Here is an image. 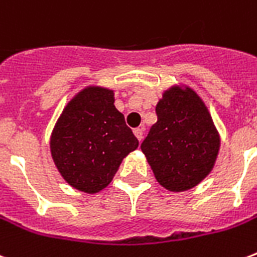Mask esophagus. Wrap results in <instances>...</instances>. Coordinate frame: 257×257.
Here are the masks:
<instances>
[{"label": "esophagus", "instance_id": "obj_1", "mask_svg": "<svg viewBox=\"0 0 257 257\" xmlns=\"http://www.w3.org/2000/svg\"><path fill=\"white\" fill-rule=\"evenodd\" d=\"M133 133H135V136L137 137V140H139V142H142L143 140V129L136 128L135 131H133Z\"/></svg>", "mask_w": 257, "mask_h": 257}]
</instances>
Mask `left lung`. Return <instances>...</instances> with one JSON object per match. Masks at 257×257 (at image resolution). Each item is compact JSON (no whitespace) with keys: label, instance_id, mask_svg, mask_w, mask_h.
<instances>
[{"label":"left lung","instance_id":"1","mask_svg":"<svg viewBox=\"0 0 257 257\" xmlns=\"http://www.w3.org/2000/svg\"><path fill=\"white\" fill-rule=\"evenodd\" d=\"M156 124L142 143L156 181L170 191L193 189L211 171L220 136L194 90L171 87L156 105Z\"/></svg>","mask_w":257,"mask_h":257}]
</instances>
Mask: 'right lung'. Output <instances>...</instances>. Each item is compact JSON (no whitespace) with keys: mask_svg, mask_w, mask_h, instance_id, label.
Listing matches in <instances>:
<instances>
[{"mask_svg":"<svg viewBox=\"0 0 257 257\" xmlns=\"http://www.w3.org/2000/svg\"><path fill=\"white\" fill-rule=\"evenodd\" d=\"M113 91L87 87L64 107L51 136V154L68 185L94 194L113 179L125 156L139 147Z\"/></svg>","mask_w":257,"mask_h":257,"instance_id":"1","label":"right lung"}]
</instances>
